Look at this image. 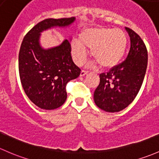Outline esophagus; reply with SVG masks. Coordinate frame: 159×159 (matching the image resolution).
I'll list each match as a JSON object with an SVG mask.
<instances>
[{"label":"esophagus","mask_w":159,"mask_h":159,"mask_svg":"<svg viewBox=\"0 0 159 159\" xmlns=\"http://www.w3.org/2000/svg\"><path fill=\"white\" fill-rule=\"evenodd\" d=\"M88 73V71H86V70H82L81 73H80V76H84L85 75L87 74Z\"/></svg>","instance_id":"obj_1"}]
</instances>
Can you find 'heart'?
<instances>
[{
    "mask_svg": "<svg viewBox=\"0 0 159 159\" xmlns=\"http://www.w3.org/2000/svg\"><path fill=\"white\" fill-rule=\"evenodd\" d=\"M78 42H72L73 58L78 64H82L86 58V50H91V56L102 67L116 66L123 57L128 39L125 33L120 29H84L79 34Z\"/></svg>",
    "mask_w": 159,
    "mask_h": 159,
    "instance_id": "b5f03b06",
    "label": "heart"
}]
</instances>
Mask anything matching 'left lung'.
<instances>
[{"label": "left lung", "instance_id": "1", "mask_svg": "<svg viewBox=\"0 0 159 159\" xmlns=\"http://www.w3.org/2000/svg\"><path fill=\"white\" fill-rule=\"evenodd\" d=\"M130 37V50L120 64L99 75L100 82L94 92V102L102 110L116 112L135 99L142 86L148 64V52L142 38L125 27Z\"/></svg>", "mask_w": 159, "mask_h": 159}]
</instances>
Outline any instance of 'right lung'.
I'll use <instances>...</instances> for the list:
<instances>
[{
    "mask_svg": "<svg viewBox=\"0 0 159 159\" xmlns=\"http://www.w3.org/2000/svg\"><path fill=\"white\" fill-rule=\"evenodd\" d=\"M75 20H43L26 34L21 43L18 63L21 84L31 102L40 109L51 110L64 103L66 84L76 79L81 71L72 60L68 40L57 47L43 49L40 44V34L53 27H68Z\"/></svg>",
    "mask_w": 159,
    "mask_h": 159,
    "instance_id": "1",
    "label": "right lung"
}]
</instances>
